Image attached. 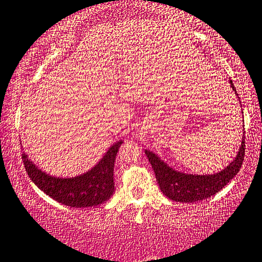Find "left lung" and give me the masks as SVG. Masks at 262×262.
I'll return each mask as SVG.
<instances>
[{
	"instance_id": "8db88e82",
	"label": "left lung",
	"mask_w": 262,
	"mask_h": 262,
	"mask_svg": "<svg viewBox=\"0 0 262 262\" xmlns=\"http://www.w3.org/2000/svg\"><path fill=\"white\" fill-rule=\"evenodd\" d=\"M232 90L236 94V90L233 82L229 79ZM245 130L243 140L239 147V151L234 159L229 163L223 170L212 173V174H192L183 171L176 170L168 165L165 160L155 154L154 151L145 150L148 162L152 165V168L156 173V178L158 180L160 191L168 199L179 201V203H194L203 199L210 198L216 192H219L224 186H226L229 180L236 176L245 156Z\"/></svg>"
}]
</instances>
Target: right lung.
Instances as JSON below:
<instances>
[{"mask_svg":"<svg viewBox=\"0 0 262 262\" xmlns=\"http://www.w3.org/2000/svg\"><path fill=\"white\" fill-rule=\"evenodd\" d=\"M122 144L123 140L114 143L94 167L69 178L42 171L26 152H22V159L29 178L50 198L70 207H92L105 203L114 194L115 160Z\"/></svg>","mask_w":262,"mask_h":262,"instance_id":"add662e5","label":"right lung"}]
</instances>
